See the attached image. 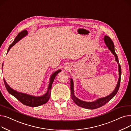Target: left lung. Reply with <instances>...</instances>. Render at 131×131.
<instances>
[{"label": "left lung", "mask_w": 131, "mask_h": 131, "mask_svg": "<svg viewBox=\"0 0 131 131\" xmlns=\"http://www.w3.org/2000/svg\"><path fill=\"white\" fill-rule=\"evenodd\" d=\"M104 40L105 41V43H106L107 47L108 48V49L111 50L112 53L115 56V58L116 61L118 63V72H119L118 80L117 82V83L115 89H114V90L112 92V93H111V94L106 96V97H105L99 98L98 99L96 100L95 101H93L87 102V101H84L79 99L78 98H77L76 96L75 95L74 92V83H73V79L71 78V90L72 99L73 100V101L78 106H79L81 107H82V108H85V109H97L100 107H102V106H104V105H105L106 104V103H107L108 102H109L110 100H111L116 94V93H117V92L118 91V89L119 88L120 83H121V74H122L121 67L119 63V60H118L117 55L116 54V53L115 51L114 45V43L113 42V41L112 40V39L110 38L108 36H105L104 38Z\"/></svg>", "instance_id": "left-lung-1"}]
</instances>
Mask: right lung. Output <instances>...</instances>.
<instances>
[{
    "instance_id": "right-lung-1",
    "label": "right lung",
    "mask_w": 131,
    "mask_h": 131,
    "mask_svg": "<svg viewBox=\"0 0 131 131\" xmlns=\"http://www.w3.org/2000/svg\"><path fill=\"white\" fill-rule=\"evenodd\" d=\"M27 34H28V32H27L26 30H24L19 33L18 35L17 36V37L15 38V40H14L13 43L9 46L8 49L7 50V53L8 52V51H9L10 48L14 46L20 40H21L23 38L27 36ZM3 65H4V63H3V65H2V68L3 67ZM61 71V70H58L56 71H55L51 74L50 78L49 83V85H48L47 91L45 94H44L43 95L41 96L32 95L26 94L25 93L18 92L15 90H14V89L10 88V86L7 83V82H6L5 79H4V84L7 90L8 91V92L10 94L13 95L14 97H15L20 102L22 103L23 105L27 106L32 107H38L39 106L45 104L50 99V94H51V89L53 83V82L55 79V77H56V75H57V74Z\"/></svg>"
}]
</instances>
